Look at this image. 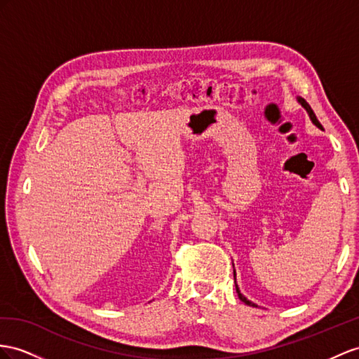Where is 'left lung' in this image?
<instances>
[{
  "mask_svg": "<svg viewBox=\"0 0 359 359\" xmlns=\"http://www.w3.org/2000/svg\"><path fill=\"white\" fill-rule=\"evenodd\" d=\"M297 100H299V103H300L303 107L306 109V112L309 114V118L312 119V123H314L317 127H320V128H321V124L318 123V119H317V116H316V114H314V110H312V109H311V106L306 103V100H305V98H302V97H299ZM233 274H235V271H233ZM236 292H238V297H240V300H241V302H244L245 305H249V306H256L255 303H252L250 300H247V299L243 296V294L240 292V290H238V287H236Z\"/></svg>",
  "mask_w": 359,
  "mask_h": 359,
  "instance_id": "1",
  "label": "left lung"
}]
</instances>
